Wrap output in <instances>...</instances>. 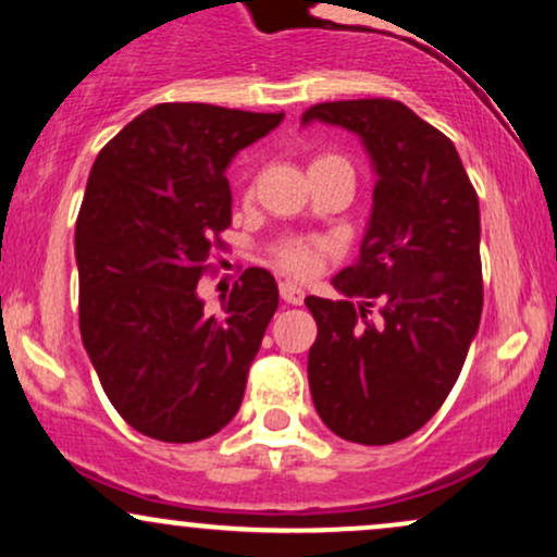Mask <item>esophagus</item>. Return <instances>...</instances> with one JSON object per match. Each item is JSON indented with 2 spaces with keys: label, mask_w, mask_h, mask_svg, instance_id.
Masks as SVG:
<instances>
[{
  "label": "esophagus",
  "mask_w": 557,
  "mask_h": 557,
  "mask_svg": "<svg viewBox=\"0 0 557 557\" xmlns=\"http://www.w3.org/2000/svg\"><path fill=\"white\" fill-rule=\"evenodd\" d=\"M280 298H283L285 304L300 306V304H304L306 293H304V287H298V285H293V283H280Z\"/></svg>",
  "instance_id": "34e87169"
}]
</instances>
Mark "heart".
Listing matches in <instances>:
<instances>
[{"instance_id":"b5f03b06","label":"heart","mask_w":557,"mask_h":557,"mask_svg":"<svg viewBox=\"0 0 557 557\" xmlns=\"http://www.w3.org/2000/svg\"><path fill=\"white\" fill-rule=\"evenodd\" d=\"M324 162H337V157H317L314 162H311V168ZM319 251H322V246L314 240H285L274 248V261H277L280 270H285L287 274L304 277V274H309L317 267Z\"/></svg>"}]
</instances>
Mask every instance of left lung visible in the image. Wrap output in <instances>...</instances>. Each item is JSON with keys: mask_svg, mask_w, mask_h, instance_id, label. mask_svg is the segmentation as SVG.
Masks as SVG:
<instances>
[{"mask_svg": "<svg viewBox=\"0 0 557 557\" xmlns=\"http://www.w3.org/2000/svg\"><path fill=\"white\" fill-rule=\"evenodd\" d=\"M311 123L356 133L374 170L361 251L332 277L343 300L306 298L311 398L337 437L398 443L437 413L476 337L479 198L453 140L400 101H327Z\"/></svg>", "mask_w": 557, "mask_h": 557, "instance_id": "obj_1", "label": "left lung"}]
</instances>
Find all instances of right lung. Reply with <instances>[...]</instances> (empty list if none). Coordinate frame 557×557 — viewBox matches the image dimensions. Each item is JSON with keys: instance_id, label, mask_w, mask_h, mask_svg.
I'll list each match as a JSON object with an SVG mask.
<instances>
[{"instance_id": "1", "label": "right lung", "mask_w": 557, "mask_h": 557, "mask_svg": "<svg viewBox=\"0 0 557 557\" xmlns=\"http://www.w3.org/2000/svg\"><path fill=\"white\" fill-rule=\"evenodd\" d=\"M283 117L172 101L96 157L75 222L81 337L107 398L146 437L196 443L238 413L277 283L251 267L220 314L196 287L233 222L230 162Z\"/></svg>"}]
</instances>
